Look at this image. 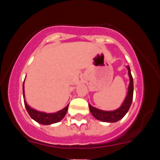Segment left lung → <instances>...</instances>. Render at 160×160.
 Returning a JSON list of instances; mask_svg holds the SVG:
<instances>
[{"label":"left lung","mask_w":160,"mask_h":160,"mask_svg":"<svg viewBox=\"0 0 160 160\" xmlns=\"http://www.w3.org/2000/svg\"><path fill=\"white\" fill-rule=\"evenodd\" d=\"M126 68H128V77H129V85H128V92L126 98H125L124 102H122V105L118 109L111 111H102V110H99L98 108L92 107L91 104H89V111H90L93 117L97 120L107 122H117V121L121 120L129 110L133 98L134 86L133 78L132 76L129 66H126Z\"/></svg>","instance_id":"8db88e82"}]
</instances>
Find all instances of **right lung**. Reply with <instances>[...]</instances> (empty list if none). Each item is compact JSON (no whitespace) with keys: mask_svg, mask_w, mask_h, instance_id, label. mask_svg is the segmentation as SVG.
I'll use <instances>...</instances> for the list:
<instances>
[{"mask_svg":"<svg viewBox=\"0 0 160 160\" xmlns=\"http://www.w3.org/2000/svg\"><path fill=\"white\" fill-rule=\"evenodd\" d=\"M25 82V80H24ZM23 98H24V103H25V108H26L28 113L30 115V117H32L34 120H35L36 122H38V123H40L42 125H50L53 123H56V122L61 121L62 119L65 117L68 111V105L65 108L61 110V111H58L56 112V113H45V112H41L38 111L37 110L34 109V108H31L28 104H27L26 101L25 100V89H24V83H23Z\"/></svg>","mask_w":160,"mask_h":160,"instance_id":"obj_1","label":"right lung"}]
</instances>
